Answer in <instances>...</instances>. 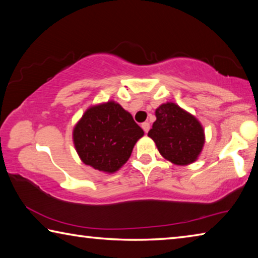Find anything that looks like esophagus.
<instances>
[{"label": "esophagus", "instance_id": "esophagus-1", "mask_svg": "<svg viewBox=\"0 0 258 258\" xmlns=\"http://www.w3.org/2000/svg\"><path fill=\"white\" fill-rule=\"evenodd\" d=\"M141 127L143 128V131H145L146 133H148V131L150 130V124H149V123H143V124L141 125Z\"/></svg>", "mask_w": 258, "mask_h": 258}]
</instances>
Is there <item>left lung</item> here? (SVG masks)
Returning a JSON list of instances; mask_svg holds the SVG:
<instances>
[{"instance_id":"left-lung-1","label":"left lung","mask_w":258,"mask_h":258,"mask_svg":"<svg viewBox=\"0 0 258 258\" xmlns=\"http://www.w3.org/2000/svg\"><path fill=\"white\" fill-rule=\"evenodd\" d=\"M156 121L148 132L159 154L174 165L195 163L205 145V130L200 121L178 104L166 102L156 109Z\"/></svg>"}]
</instances>
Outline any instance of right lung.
Returning <instances> with one entry per match:
<instances>
[{"mask_svg":"<svg viewBox=\"0 0 258 258\" xmlns=\"http://www.w3.org/2000/svg\"><path fill=\"white\" fill-rule=\"evenodd\" d=\"M143 130L116 101L89 107L73 130V141L81 160L99 172L112 174L132 154Z\"/></svg>","mask_w":258,"mask_h":258,"instance_id":"obj_1","label":"right lung"}]
</instances>
